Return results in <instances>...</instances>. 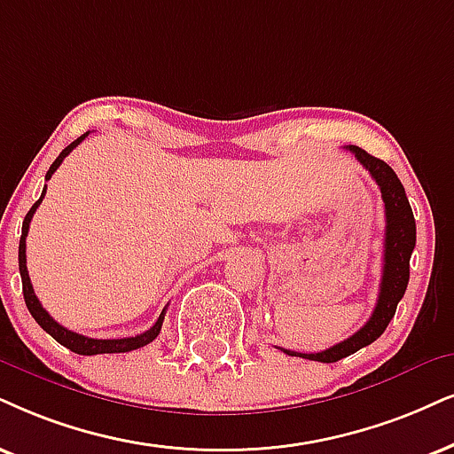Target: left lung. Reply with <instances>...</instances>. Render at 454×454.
Segmentation results:
<instances>
[{
  "label": "left lung",
  "instance_id": "left-lung-1",
  "mask_svg": "<svg viewBox=\"0 0 454 454\" xmlns=\"http://www.w3.org/2000/svg\"><path fill=\"white\" fill-rule=\"evenodd\" d=\"M349 153L360 160V165L369 171L372 180L377 182L381 191L383 205H386V243H383V277L380 286V297L377 306L372 309L371 318L360 331H356L352 337L343 340L337 346H333L318 354H301L283 349L289 356H300V358L318 360V363H337L346 356L358 352L360 348L369 346L381 337V333L387 329L389 320L394 318L398 301L404 297L406 285H409V263L411 254L415 249L417 226L409 199H406L403 182L398 180L395 171L389 168L386 160L372 157L363 148L349 146Z\"/></svg>",
  "mask_w": 454,
  "mask_h": 454
}]
</instances>
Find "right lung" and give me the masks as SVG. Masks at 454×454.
<instances>
[{
    "mask_svg": "<svg viewBox=\"0 0 454 454\" xmlns=\"http://www.w3.org/2000/svg\"><path fill=\"white\" fill-rule=\"evenodd\" d=\"M90 131H85L83 136H79L77 140L71 142L65 151H62L59 157H56L54 163L50 165L48 174H45V180H50L51 174H54L56 169L60 168V163L65 160V157L68 153L73 151L74 146L79 145V142H83L85 137H88ZM45 197V188L42 192V197L39 200L33 203V207L28 209V214L25 215V222H22V237H20V245H19V268H20V278H22V295H25V303L28 308V312H31V317L37 320V325L42 326V329L48 333V335L54 337L56 341L60 343V346H65L71 349L74 354H82V356H94V354H119V352H131V349H137V348H145L146 343H151L154 337L159 335L160 326H163V318H165V309L160 312V317L157 318V323H154L151 329L140 333V335L136 337H123V340H94V337H85V335H79V333H73L65 329V326L56 323L54 318L50 317L48 312H45L42 303H39L35 291H33V285H31V278H28V270H27V234H28V223L33 220V214H35L39 203H42Z\"/></svg>",
    "mask_w": 454,
    "mask_h": 454,
    "instance_id": "right-lung-1",
    "label": "right lung"
}]
</instances>
